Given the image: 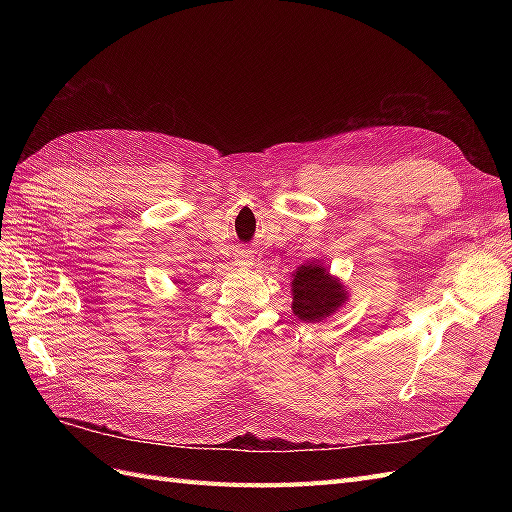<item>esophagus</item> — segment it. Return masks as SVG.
Segmentation results:
<instances>
[{
  "mask_svg": "<svg viewBox=\"0 0 512 512\" xmlns=\"http://www.w3.org/2000/svg\"><path fill=\"white\" fill-rule=\"evenodd\" d=\"M250 258H252V256L247 254V252H241V254H239V262H241V260H243V262H247V260H250Z\"/></svg>",
  "mask_w": 512,
  "mask_h": 512,
  "instance_id": "1",
  "label": "esophagus"
}]
</instances>
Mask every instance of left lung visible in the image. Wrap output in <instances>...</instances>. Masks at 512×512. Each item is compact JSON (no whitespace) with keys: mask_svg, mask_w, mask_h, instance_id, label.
<instances>
[{"mask_svg":"<svg viewBox=\"0 0 512 512\" xmlns=\"http://www.w3.org/2000/svg\"><path fill=\"white\" fill-rule=\"evenodd\" d=\"M346 301V290L320 265H305L292 280V312L303 322H318Z\"/></svg>","mask_w":512,"mask_h":512,"instance_id":"1","label":"left lung"}]
</instances>
